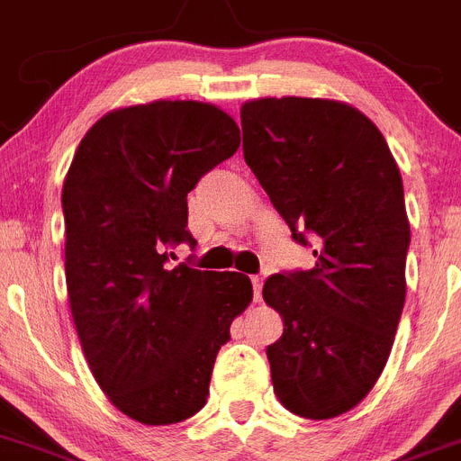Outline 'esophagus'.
Masks as SVG:
<instances>
[{
    "mask_svg": "<svg viewBox=\"0 0 461 461\" xmlns=\"http://www.w3.org/2000/svg\"><path fill=\"white\" fill-rule=\"evenodd\" d=\"M261 285H264V280L259 276L252 277V296H255V303L261 301Z\"/></svg>",
    "mask_w": 461,
    "mask_h": 461,
    "instance_id": "obj_1",
    "label": "esophagus"
}]
</instances>
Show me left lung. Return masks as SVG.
<instances>
[{
	"mask_svg": "<svg viewBox=\"0 0 461 461\" xmlns=\"http://www.w3.org/2000/svg\"><path fill=\"white\" fill-rule=\"evenodd\" d=\"M243 158L294 240L314 236L310 271L277 273L264 301L285 330L267 349L289 411L326 420L354 409L391 356L411 240L391 149L363 112L329 98L240 107Z\"/></svg>",
	"mask_w": 461,
	"mask_h": 461,
	"instance_id": "left-lung-1",
	"label": "left lung"
}]
</instances>
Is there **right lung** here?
I'll use <instances>...</instances> for the list:
<instances>
[{
    "label": "right lung",
    "mask_w": 461,
    "mask_h": 461,
    "mask_svg": "<svg viewBox=\"0 0 461 461\" xmlns=\"http://www.w3.org/2000/svg\"><path fill=\"white\" fill-rule=\"evenodd\" d=\"M240 144L234 119L197 101L107 112L77 147L61 206L77 338L119 411L172 425L206 404L215 356L252 301L243 273L169 268L190 243L188 193Z\"/></svg>",
    "instance_id": "obj_1"
}]
</instances>
